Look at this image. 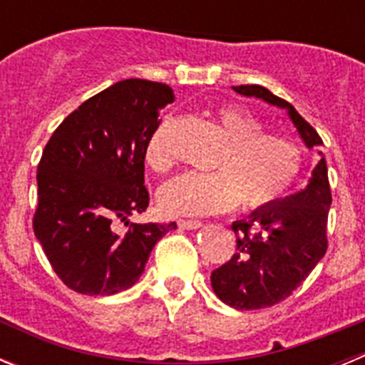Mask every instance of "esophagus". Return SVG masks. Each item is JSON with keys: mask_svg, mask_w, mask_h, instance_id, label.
Instances as JSON below:
<instances>
[{"mask_svg": "<svg viewBox=\"0 0 365 365\" xmlns=\"http://www.w3.org/2000/svg\"><path fill=\"white\" fill-rule=\"evenodd\" d=\"M179 227L182 230H197V228L202 227L201 221H195V219H179Z\"/></svg>", "mask_w": 365, "mask_h": 365, "instance_id": "obj_1", "label": "esophagus"}]
</instances>
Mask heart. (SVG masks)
<instances>
[{
	"mask_svg": "<svg viewBox=\"0 0 365 365\" xmlns=\"http://www.w3.org/2000/svg\"><path fill=\"white\" fill-rule=\"evenodd\" d=\"M227 138L215 157L214 172H188L168 182L160 205L173 215H210L241 205L259 208L278 199L298 175L302 150L292 138L261 131L263 125L247 109L222 106L214 113ZM146 160L155 172H166L172 159L163 140V125L151 135Z\"/></svg>",
	"mask_w": 365,
	"mask_h": 365,
	"instance_id": "b5f03b06",
	"label": "heart"
}]
</instances>
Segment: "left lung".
<instances>
[{"label":"left lung","mask_w":365,"mask_h":365,"mask_svg":"<svg viewBox=\"0 0 365 365\" xmlns=\"http://www.w3.org/2000/svg\"><path fill=\"white\" fill-rule=\"evenodd\" d=\"M235 93L256 96L287 109L307 148L322 146L320 135L287 100L263 86H235ZM322 155L302 192L259 206L235 221L237 252L212 272V289L221 302L240 311L272 307L296 291L327 250V215L331 206L327 163Z\"/></svg>","instance_id":"1"}]
</instances>
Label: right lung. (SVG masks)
<instances>
[{
    "instance_id": "1",
    "label": "right lung",
    "mask_w": 365,
    "mask_h": 365,
    "mask_svg": "<svg viewBox=\"0 0 365 365\" xmlns=\"http://www.w3.org/2000/svg\"><path fill=\"white\" fill-rule=\"evenodd\" d=\"M172 102L166 83L122 80L74 109L45 146L32 228L73 291L109 296L130 289L155 243L177 228L130 221L150 202L146 148L160 124L159 109Z\"/></svg>"
}]
</instances>
